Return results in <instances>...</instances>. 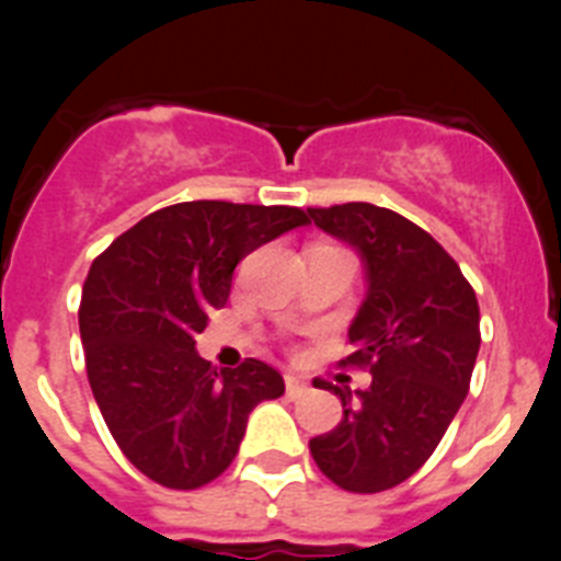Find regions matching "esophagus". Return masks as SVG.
Segmentation results:
<instances>
[{
    "mask_svg": "<svg viewBox=\"0 0 561 561\" xmlns=\"http://www.w3.org/2000/svg\"><path fill=\"white\" fill-rule=\"evenodd\" d=\"M284 381H286V393H289L291 399H297V396L309 390V381L300 379V376H295V374H286Z\"/></svg>",
    "mask_w": 561,
    "mask_h": 561,
    "instance_id": "1",
    "label": "esophagus"
}]
</instances>
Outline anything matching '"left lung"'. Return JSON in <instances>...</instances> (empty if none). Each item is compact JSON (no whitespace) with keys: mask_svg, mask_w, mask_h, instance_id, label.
<instances>
[{"mask_svg":"<svg viewBox=\"0 0 561 561\" xmlns=\"http://www.w3.org/2000/svg\"><path fill=\"white\" fill-rule=\"evenodd\" d=\"M320 230L348 241L368 266V297L340 368L368 370L365 390H334L342 421L309 440L320 472L345 492L376 494L427 463L463 404L480 348V309L455 257L388 207H309Z\"/></svg>","mask_w":561,"mask_h":561,"instance_id":"left-lung-1","label":"left lung"}]
</instances>
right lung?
<instances>
[{"mask_svg": "<svg viewBox=\"0 0 561 561\" xmlns=\"http://www.w3.org/2000/svg\"><path fill=\"white\" fill-rule=\"evenodd\" d=\"M300 225V207L180 202L92 261L78 309L89 385L121 453L153 483L191 492L219 478L250 410L284 396L266 362L219 374L193 345L227 304L238 261Z\"/></svg>", "mask_w": 561, "mask_h": 561, "instance_id": "add662e5", "label": "right lung"}]
</instances>
